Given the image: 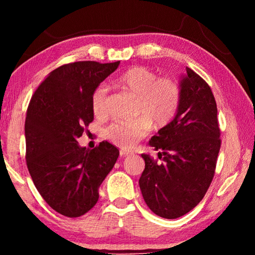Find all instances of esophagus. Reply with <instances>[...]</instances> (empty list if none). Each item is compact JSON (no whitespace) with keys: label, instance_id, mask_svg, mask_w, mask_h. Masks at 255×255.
<instances>
[{"label":"esophagus","instance_id":"obj_1","mask_svg":"<svg viewBox=\"0 0 255 255\" xmlns=\"http://www.w3.org/2000/svg\"><path fill=\"white\" fill-rule=\"evenodd\" d=\"M131 154H132V152H129V150H125V149L120 150V156H123V157L128 156V155H131Z\"/></svg>","mask_w":255,"mask_h":255}]
</instances>
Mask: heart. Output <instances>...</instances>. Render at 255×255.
<instances>
[{
  "instance_id": "heart-1",
  "label": "heart",
  "mask_w": 255,
  "mask_h": 255,
  "mask_svg": "<svg viewBox=\"0 0 255 255\" xmlns=\"http://www.w3.org/2000/svg\"><path fill=\"white\" fill-rule=\"evenodd\" d=\"M120 92L135 98L136 117L133 122H118L107 128L106 136L122 148H131L147 135L150 124L162 129L175 119L181 105V88L171 77H158L143 66L128 68L112 81ZM108 90L99 85L91 96V107L96 117L106 119L109 115L107 105Z\"/></svg>"
}]
</instances>
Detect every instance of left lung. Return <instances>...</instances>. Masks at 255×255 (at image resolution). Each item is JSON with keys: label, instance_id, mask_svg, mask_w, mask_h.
<instances>
[{"label": "left lung", "instance_id": "left-lung-1", "mask_svg": "<svg viewBox=\"0 0 255 255\" xmlns=\"http://www.w3.org/2000/svg\"><path fill=\"white\" fill-rule=\"evenodd\" d=\"M180 86L181 105L175 119L149 140L159 150L161 162L141 154L145 161L139 179L141 195L154 214L167 219L189 213L205 197L222 143L210 86L189 67Z\"/></svg>", "mask_w": 255, "mask_h": 255}]
</instances>
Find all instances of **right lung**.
<instances>
[{
    "label": "right lung",
    "mask_w": 255,
    "mask_h": 255,
    "mask_svg": "<svg viewBox=\"0 0 255 255\" xmlns=\"http://www.w3.org/2000/svg\"><path fill=\"white\" fill-rule=\"evenodd\" d=\"M120 62H75L59 66L30 100L24 124L25 161L34 185L55 211L80 217L96 206L99 187L119 150L108 141L81 147L77 138L93 122L91 96Z\"/></svg>",
    "instance_id": "obj_1"
}]
</instances>
